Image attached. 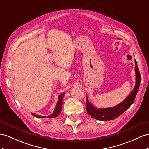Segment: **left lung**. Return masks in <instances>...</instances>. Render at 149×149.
I'll return each mask as SVG.
<instances>
[{"label":"left lung","mask_w":149,"mask_h":149,"mask_svg":"<svg viewBox=\"0 0 149 149\" xmlns=\"http://www.w3.org/2000/svg\"><path fill=\"white\" fill-rule=\"evenodd\" d=\"M135 70L136 74V83L135 88L129 94V96L121 103L112 108L99 109L94 107L92 104H91L88 99L86 97V109L87 113L91 117L100 121L114 120L130 107V106L134 102L140 84V74L136 60H135Z\"/></svg>","instance_id":"1"}]
</instances>
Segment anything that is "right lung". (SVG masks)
<instances>
[{"label":"right lung","mask_w":149,"mask_h":149,"mask_svg":"<svg viewBox=\"0 0 149 149\" xmlns=\"http://www.w3.org/2000/svg\"><path fill=\"white\" fill-rule=\"evenodd\" d=\"M65 93H63L62 94H61L60 96H59V97H58V102H57V104L56 105V107L55 108V110L54 111H53V113L51 114V115L49 116H40V115H38V114H36L35 113H31L32 115L35 116V117H37L38 118H56L58 116L61 111H62V100L63 98V96L64 94Z\"/></svg>","instance_id":"right-lung-1"}]
</instances>
